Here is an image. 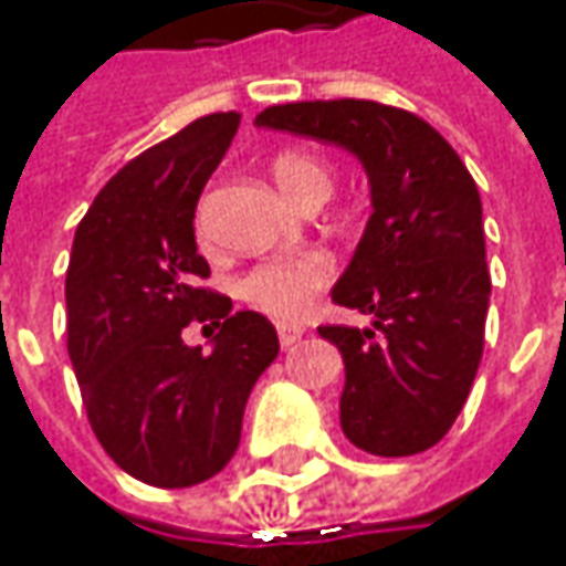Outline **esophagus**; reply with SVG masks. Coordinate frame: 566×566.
I'll return each mask as SVG.
<instances>
[{
    "label": "esophagus",
    "instance_id": "obj_1",
    "mask_svg": "<svg viewBox=\"0 0 566 566\" xmlns=\"http://www.w3.org/2000/svg\"><path fill=\"white\" fill-rule=\"evenodd\" d=\"M304 326L301 323H282L279 326V342H282V348H291V345H297L301 338H304Z\"/></svg>",
    "mask_w": 566,
    "mask_h": 566
}]
</instances>
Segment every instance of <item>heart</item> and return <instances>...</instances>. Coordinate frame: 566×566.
<instances>
[{
    "instance_id": "b5f03b06",
    "label": "heart",
    "mask_w": 566,
    "mask_h": 566,
    "mask_svg": "<svg viewBox=\"0 0 566 566\" xmlns=\"http://www.w3.org/2000/svg\"><path fill=\"white\" fill-rule=\"evenodd\" d=\"M272 177L282 186L284 196L304 209L329 199L332 186H335L329 160H323L313 151H301V148H287L282 155H275ZM332 282H335V262L326 253H304V256L259 262L256 269H250L240 279L237 291L247 304H253L275 319H297L310 313L316 297Z\"/></svg>"
}]
</instances>
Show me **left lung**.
Instances as JSON below:
<instances>
[{
	"instance_id": "8db88e82",
	"label": "left lung",
	"mask_w": 566,
	"mask_h": 566,
	"mask_svg": "<svg viewBox=\"0 0 566 566\" xmlns=\"http://www.w3.org/2000/svg\"><path fill=\"white\" fill-rule=\"evenodd\" d=\"M259 126L355 151L374 214L332 301L370 329L319 326L345 357L342 430L374 455L440 443L465 406L484 352L491 272L481 196L453 145L415 113L377 101H301Z\"/></svg>"
}]
</instances>
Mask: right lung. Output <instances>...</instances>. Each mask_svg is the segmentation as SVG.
<instances>
[{"mask_svg": "<svg viewBox=\"0 0 566 566\" xmlns=\"http://www.w3.org/2000/svg\"><path fill=\"white\" fill-rule=\"evenodd\" d=\"M237 126L240 113H209L129 160L82 218L65 272L69 357L91 430L155 488H189L231 462L247 399L279 357L275 326L231 313L196 250V206ZM189 322L219 326L211 356L182 342Z\"/></svg>", "mask_w": 566, "mask_h": 566, "instance_id": "obj_1", "label": "right lung"}]
</instances>
